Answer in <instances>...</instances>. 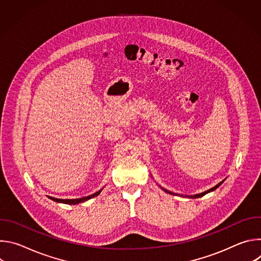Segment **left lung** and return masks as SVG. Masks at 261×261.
<instances>
[{
    "instance_id": "obj_1",
    "label": "left lung",
    "mask_w": 261,
    "mask_h": 261,
    "mask_svg": "<svg viewBox=\"0 0 261 261\" xmlns=\"http://www.w3.org/2000/svg\"><path fill=\"white\" fill-rule=\"evenodd\" d=\"M223 181H224V179H223L222 181H220L218 185H216L215 186V187H213V188H211L210 190H207V191H205V192H202V193H200V194H196V195H193V196H186V197H190V198H198V197H202V196H204L205 194H207V193H210V192H212V191H215L218 187H219V186L223 182ZM165 192H167V193H169V194H173V193H171V192H169V191H167V190H165L164 188H162ZM175 195H177V194H175Z\"/></svg>"
}]
</instances>
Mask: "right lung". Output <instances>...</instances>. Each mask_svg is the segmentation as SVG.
<instances>
[{"instance_id": "right-lung-1", "label": "right lung", "mask_w": 261, "mask_h": 261, "mask_svg": "<svg viewBox=\"0 0 261 261\" xmlns=\"http://www.w3.org/2000/svg\"><path fill=\"white\" fill-rule=\"evenodd\" d=\"M101 191H102V189L99 190L98 192L92 194V195H89V196H86V197H82V198H76V199H60V198H55V197H50V196H48V198H50L51 200L57 201V202H62V203H67V204H77V203L87 201V200H89V199H91V198H93L95 196H98Z\"/></svg>"}]
</instances>
